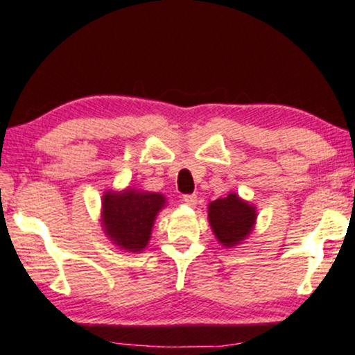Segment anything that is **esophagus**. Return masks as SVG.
<instances>
[{"instance_id":"1","label":"esophagus","mask_w":355,"mask_h":355,"mask_svg":"<svg viewBox=\"0 0 355 355\" xmlns=\"http://www.w3.org/2000/svg\"><path fill=\"white\" fill-rule=\"evenodd\" d=\"M182 201H184L187 206H196V204H198V196H196V194H184V196H182Z\"/></svg>"}]
</instances>
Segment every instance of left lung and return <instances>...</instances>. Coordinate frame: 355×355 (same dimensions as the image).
Returning a JSON list of instances; mask_svg holds the SVG:
<instances>
[{
    "mask_svg": "<svg viewBox=\"0 0 355 355\" xmlns=\"http://www.w3.org/2000/svg\"><path fill=\"white\" fill-rule=\"evenodd\" d=\"M207 218L216 239L224 248H234L251 234L256 224V207L243 201L236 193L219 198L207 206Z\"/></svg>",
    "mask_w": 355,
    "mask_h": 355,
    "instance_id": "left-lung-1",
    "label": "left lung"
}]
</instances>
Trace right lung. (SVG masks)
Returning <instances> with one entry per match:
<instances>
[{
  "mask_svg": "<svg viewBox=\"0 0 355 355\" xmlns=\"http://www.w3.org/2000/svg\"><path fill=\"white\" fill-rule=\"evenodd\" d=\"M166 198L157 193L126 189L107 191L103 196V229L112 244L129 252H141L151 237L157 212Z\"/></svg>",
  "mask_w": 355,
  "mask_h": 355,
  "instance_id": "obj_1",
  "label": "right lung"
}]
</instances>
